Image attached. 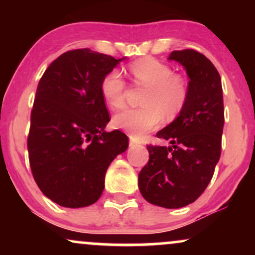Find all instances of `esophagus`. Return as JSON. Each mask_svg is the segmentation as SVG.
Instances as JSON below:
<instances>
[{
	"instance_id": "obj_1",
	"label": "esophagus",
	"mask_w": 255,
	"mask_h": 255,
	"mask_svg": "<svg viewBox=\"0 0 255 255\" xmlns=\"http://www.w3.org/2000/svg\"><path fill=\"white\" fill-rule=\"evenodd\" d=\"M137 145H139V142L135 141L133 137H130V146H131V147H133V146H137Z\"/></svg>"
}]
</instances>
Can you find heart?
Listing matches in <instances>:
<instances>
[{
	"label": "heart",
	"mask_w": 255,
	"mask_h": 255,
	"mask_svg": "<svg viewBox=\"0 0 255 255\" xmlns=\"http://www.w3.org/2000/svg\"><path fill=\"white\" fill-rule=\"evenodd\" d=\"M134 81L147 86L140 108H125L114 117V125L135 139L160 125L165 115L174 118L181 113L187 102L188 89L180 75L173 74L168 65L153 58H145L130 65ZM101 94L111 108L124 104L125 82L118 71H110L101 81Z\"/></svg>",
	"instance_id": "obj_1"
}]
</instances>
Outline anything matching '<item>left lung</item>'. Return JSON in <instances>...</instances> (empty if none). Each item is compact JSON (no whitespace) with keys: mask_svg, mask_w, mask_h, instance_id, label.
<instances>
[{"mask_svg":"<svg viewBox=\"0 0 255 255\" xmlns=\"http://www.w3.org/2000/svg\"><path fill=\"white\" fill-rule=\"evenodd\" d=\"M168 60L186 69L187 102L179 116L156 133L172 145L147 146L149 159L139 173L138 187L151 204L177 209L196 201L212 179L221 156L224 104L221 76L205 55L173 51Z\"/></svg>","mask_w":255,"mask_h":255,"instance_id":"obj_1","label":"left lung"}]
</instances>
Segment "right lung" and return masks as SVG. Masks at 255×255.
Listing matches in <instances>:
<instances>
[{
    "instance_id": "1",
    "label": "right lung",
    "mask_w": 255,
    "mask_h": 255,
    "mask_svg": "<svg viewBox=\"0 0 255 255\" xmlns=\"http://www.w3.org/2000/svg\"><path fill=\"white\" fill-rule=\"evenodd\" d=\"M122 59L89 48L68 51L48 66L38 83L27 137L34 181L65 208L95 203L108 167L125 152L123 132H107L109 113L101 94L103 76Z\"/></svg>"
}]
</instances>
